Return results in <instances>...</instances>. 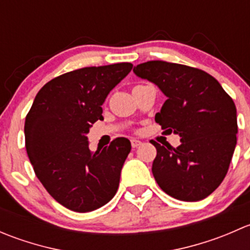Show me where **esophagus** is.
Listing matches in <instances>:
<instances>
[{
  "instance_id": "esophagus-1",
  "label": "esophagus",
  "mask_w": 250,
  "mask_h": 250,
  "mask_svg": "<svg viewBox=\"0 0 250 250\" xmlns=\"http://www.w3.org/2000/svg\"><path fill=\"white\" fill-rule=\"evenodd\" d=\"M130 143H132V147L133 148H137L138 146L141 145V141L137 140V139H132V140H130Z\"/></svg>"
}]
</instances>
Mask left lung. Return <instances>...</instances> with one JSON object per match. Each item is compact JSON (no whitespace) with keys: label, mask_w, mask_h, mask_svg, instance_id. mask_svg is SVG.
I'll list each match as a JSON object with an SVG mask.
<instances>
[{"label":"left lung","mask_w":250,"mask_h":250,"mask_svg":"<svg viewBox=\"0 0 250 250\" xmlns=\"http://www.w3.org/2000/svg\"><path fill=\"white\" fill-rule=\"evenodd\" d=\"M167 100L155 121L168 134L180 135L178 147L151 141L157 150L152 174L167 195L195 202L208 197L228 174L237 144V112L232 98L206 71L163 60L134 67Z\"/></svg>","instance_id":"obj_1"}]
</instances>
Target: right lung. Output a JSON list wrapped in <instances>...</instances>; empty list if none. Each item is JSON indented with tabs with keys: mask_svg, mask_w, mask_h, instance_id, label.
Returning a JSON list of instances; mask_svg holds the SVG:
<instances>
[{
	"mask_svg": "<svg viewBox=\"0 0 250 250\" xmlns=\"http://www.w3.org/2000/svg\"><path fill=\"white\" fill-rule=\"evenodd\" d=\"M130 62L89 66L53 78L37 93L25 118V147L47 192L65 208L95 210L117 192L130 141L116 138L92 153L87 133L102 120L110 90L132 70Z\"/></svg>",
	"mask_w": 250,
	"mask_h": 250,
	"instance_id": "1",
	"label": "right lung"
}]
</instances>
